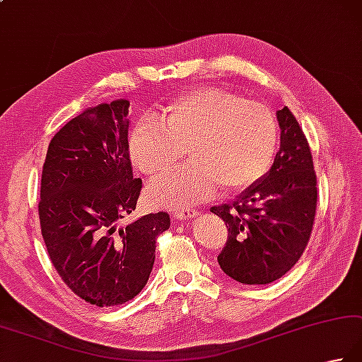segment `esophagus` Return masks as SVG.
Instances as JSON below:
<instances>
[{
	"label": "esophagus",
	"mask_w": 362,
	"mask_h": 362,
	"mask_svg": "<svg viewBox=\"0 0 362 362\" xmlns=\"http://www.w3.org/2000/svg\"><path fill=\"white\" fill-rule=\"evenodd\" d=\"M173 214H174L173 216L175 219H188V218L196 216V210H193V209H179V210H174Z\"/></svg>",
	"instance_id": "34e87169"
}]
</instances>
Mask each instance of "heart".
I'll list each match as a JSON object with an SVG mask.
<instances>
[{
	"label": "heart",
	"mask_w": 362,
	"mask_h": 362,
	"mask_svg": "<svg viewBox=\"0 0 362 362\" xmlns=\"http://www.w3.org/2000/svg\"><path fill=\"white\" fill-rule=\"evenodd\" d=\"M276 146L278 124L268 106L205 86L180 94L161 120H143L130 136V157L155 179L171 171L185 148L189 165L153 182L146 194L153 207L189 209L219 185L233 193L256 183L270 169Z\"/></svg>",
	"instance_id": "b5f03b06"
}]
</instances>
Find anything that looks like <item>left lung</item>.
I'll use <instances>...</instances> for the list:
<instances>
[{"label":"left lung","mask_w":362,"mask_h":362,"mask_svg":"<svg viewBox=\"0 0 362 362\" xmlns=\"http://www.w3.org/2000/svg\"><path fill=\"white\" fill-rule=\"evenodd\" d=\"M276 117L281 147L270 171L232 204L210 210L229 232L218 264L247 286L282 278L308 246L315 218L317 177L308 139L287 106Z\"/></svg>","instance_id":"1"}]
</instances>
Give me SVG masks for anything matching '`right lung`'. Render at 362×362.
Returning a JSON list of instances; mask_svg holds the SVG:
<instances>
[{
    "instance_id": "obj_1",
    "label": "right lung",
    "mask_w": 362,
    "mask_h": 362,
    "mask_svg": "<svg viewBox=\"0 0 362 362\" xmlns=\"http://www.w3.org/2000/svg\"><path fill=\"white\" fill-rule=\"evenodd\" d=\"M125 98L74 117L49 141L42 171L39 219L48 256L75 295L98 308L119 306L147 284L155 242L168 214L119 221L136 209L143 180L129 153Z\"/></svg>"
}]
</instances>
